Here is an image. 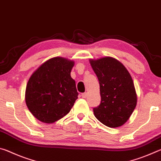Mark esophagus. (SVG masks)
Returning <instances> with one entry per match:
<instances>
[{
	"instance_id": "34e87169",
	"label": "esophagus",
	"mask_w": 161,
	"mask_h": 161,
	"mask_svg": "<svg viewBox=\"0 0 161 161\" xmlns=\"http://www.w3.org/2000/svg\"><path fill=\"white\" fill-rule=\"evenodd\" d=\"M87 96H88V94L86 93H83V94H81V97L82 98H84V99H85V98H86L87 97Z\"/></svg>"
}]
</instances>
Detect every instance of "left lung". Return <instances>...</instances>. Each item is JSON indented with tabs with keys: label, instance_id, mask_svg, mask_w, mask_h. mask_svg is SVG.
<instances>
[{
	"label": "left lung",
	"instance_id": "left-lung-1",
	"mask_svg": "<svg viewBox=\"0 0 161 161\" xmlns=\"http://www.w3.org/2000/svg\"><path fill=\"white\" fill-rule=\"evenodd\" d=\"M99 81L101 103L94 108L96 118L110 128L123 126L137 103L134 84L124 65L111 57L89 59Z\"/></svg>",
	"mask_w": 161,
	"mask_h": 161
}]
</instances>
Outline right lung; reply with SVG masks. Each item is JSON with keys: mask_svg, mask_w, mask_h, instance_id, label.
<instances>
[{"mask_svg": "<svg viewBox=\"0 0 161 161\" xmlns=\"http://www.w3.org/2000/svg\"><path fill=\"white\" fill-rule=\"evenodd\" d=\"M74 65V61L56 57L32 73L25 98L28 109L37 120L53 124L69 112L79 94L70 75Z\"/></svg>", "mask_w": 161, "mask_h": 161, "instance_id": "obj_1", "label": "right lung"}]
</instances>
